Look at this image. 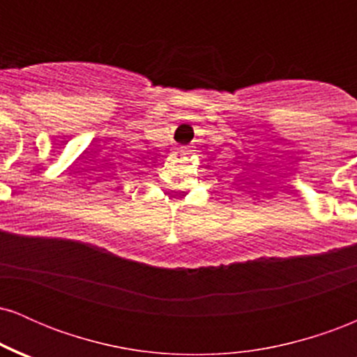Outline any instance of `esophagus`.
Instances as JSON below:
<instances>
[{
	"label": "esophagus",
	"mask_w": 357,
	"mask_h": 357,
	"mask_svg": "<svg viewBox=\"0 0 357 357\" xmlns=\"http://www.w3.org/2000/svg\"><path fill=\"white\" fill-rule=\"evenodd\" d=\"M179 153H181V155L192 154V146H181L179 147Z\"/></svg>",
	"instance_id": "1"
}]
</instances>
